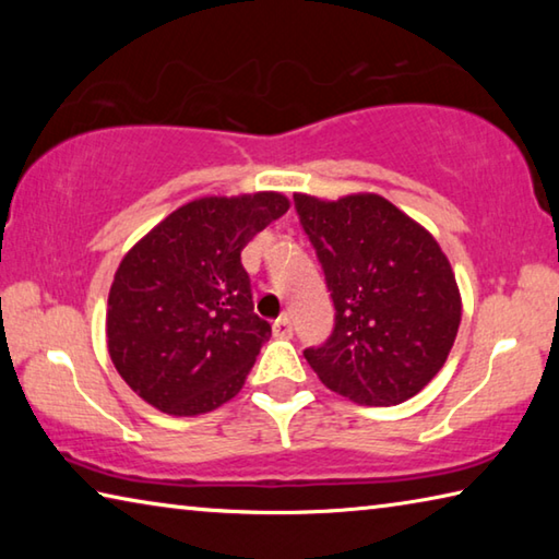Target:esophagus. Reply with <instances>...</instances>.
Segmentation results:
<instances>
[{
    "label": "esophagus",
    "mask_w": 559,
    "mask_h": 559,
    "mask_svg": "<svg viewBox=\"0 0 559 559\" xmlns=\"http://www.w3.org/2000/svg\"><path fill=\"white\" fill-rule=\"evenodd\" d=\"M273 335L283 337V340L290 337L293 335V320L288 316H281L276 323H273Z\"/></svg>",
    "instance_id": "esophagus-1"
}]
</instances>
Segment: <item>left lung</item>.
<instances>
[{"label":"left lung","mask_w":559,"mask_h":559,"mask_svg":"<svg viewBox=\"0 0 559 559\" xmlns=\"http://www.w3.org/2000/svg\"><path fill=\"white\" fill-rule=\"evenodd\" d=\"M335 306L333 335L306 347L328 390L365 406L421 392L447 362L461 293L437 239L380 194H293Z\"/></svg>","instance_id":"left-lung-1"}]
</instances>
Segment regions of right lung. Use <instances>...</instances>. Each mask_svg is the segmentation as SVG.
Returning <instances> with one entry per match:
<instances>
[{
    "label": "right lung",
    "mask_w": 559,
    "mask_h": 559,
    "mask_svg": "<svg viewBox=\"0 0 559 559\" xmlns=\"http://www.w3.org/2000/svg\"><path fill=\"white\" fill-rule=\"evenodd\" d=\"M288 206L278 192L202 197L165 216L120 261L108 296V353L155 409L197 416L239 394L271 337L253 313L241 251Z\"/></svg>",
    "instance_id": "add662e5"
}]
</instances>
